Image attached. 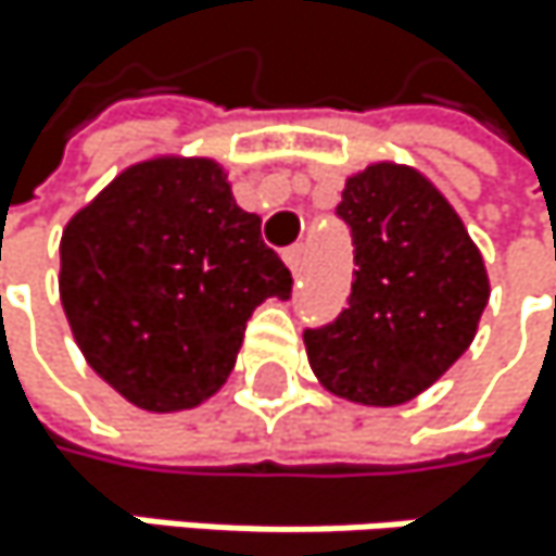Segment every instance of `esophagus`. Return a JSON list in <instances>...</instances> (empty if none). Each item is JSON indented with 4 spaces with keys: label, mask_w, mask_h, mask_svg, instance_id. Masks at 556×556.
I'll return each mask as SVG.
<instances>
[{
    "label": "esophagus",
    "mask_w": 556,
    "mask_h": 556,
    "mask_svg": "<svg viewBox=\"0 0 556 556\" xmlns=\"http://www.w3.org/2000/svg\"><path fill=\"white\" fill-rule=\"evenodd\" d=\"M283 260H287V266L293 269V276L303 269V260H306V247L303 243H293V247H287L283 250Z\"/></svg>",
    "instance_id": "esophagus-1"
}]
</instances>
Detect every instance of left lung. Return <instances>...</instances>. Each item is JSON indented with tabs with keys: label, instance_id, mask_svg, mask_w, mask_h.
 Here are the masks:
<instances>
[{
	"label": "left lung",
	"instance_id": "left-lung-1",
	"mask_svg": "<svg viewBox=\"0 0 556 556\" xmlns=\"http://www.w3.org/2000/svg\"><path fill=\"white\" fill-rule=\"evenodd\" d=\"M336 217L352 233V293L303 332L309 366L339 399L402 405L471 345L491 293L484 260L445 197L402 164L349 177Z\"/></svg>",
	"mask_w": 556,
	"mask_h": 556
}]
</instances>
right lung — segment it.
<instances>
[{
	"instance_id": "1",
	"label": "right lung",
	"mask_w": 556,
	"mask_h": 556,
	"mask_svg": "<svg viewBox=\"0 0 556 556\" xmlns=\"http://www.w3.org/2000/svg\"><path fill=\"white\" fill-rule=\"evenodd\" d=\"M293 276L207 157L117 174L62 233L59 293L88 366L131 405L180 412L230 376L253 309Z\"/></svg>"
}]
</instances>
